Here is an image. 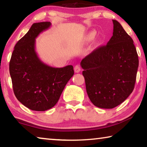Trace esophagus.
Segmentation results:
<instances>
[{
    "instance_id": "34e87169",
    "label": "esophagus",
    "mask_w": 147,
    "mask_h": 147,
    "mask_svg": "<svg viewBox=\"0 0 147 147\" xmlns=\"http://www.w3.org/2000/svg\"><path fill=\"white\" fill-rule=\"evenodd\" d=\"M74 72H75V73H79V72L81 71L80 66L79 65H75V67H74Z\"/></svg>"
}]
</instances>
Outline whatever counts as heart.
<instances>
[{
	"instance_id": "obj_1",
	"label": "heart",
	"mask_w": 147,
	"mask_h": 147,
	"mask_svg": "<svg viewBox=\"0 0 147 147\" xmlns=\"http://www.w3.org/2000/svg\"><path fill=\"white\" fill-rule=\"evenodd\" d=\"M94 36H95V32H91V33H89V34L88 39H89V40H91V39L94 38Z\"/></svg>"
}]
</instances>
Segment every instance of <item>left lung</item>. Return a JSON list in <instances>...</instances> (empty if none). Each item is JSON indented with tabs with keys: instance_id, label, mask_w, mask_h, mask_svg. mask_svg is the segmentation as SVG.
I'll return each mask as SVG.
<instances>
[{
	"instance_id": "left-lung-1",
	"label": "left lung",
	"mask_w": 147,
	"mask_h": 147,
	"mask_svg": "<svg viewBox=\"0 0 147 147\" xmlns=\"http://www.w3.org/2000/svg\"><path fill=\"white\" fill-rule=\"evenodd\" d=\"M112 21L113 36L106 45L94 50L80 63L89 99L104 109L117 106L132 93L139 66L133 39L117 21Z\"/></svg>"
}]
</instances>
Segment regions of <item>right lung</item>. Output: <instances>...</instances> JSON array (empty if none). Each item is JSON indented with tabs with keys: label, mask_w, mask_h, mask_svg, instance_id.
Returning <instances> with one entry per match:
<instances>
[{
	"label": "right lung",
	"mask_w": 147,
	"mask_h": 147,
	"mask_svg": "<svg viewBox=\"0 0 147 147\" xmlns=\"http://www.w3.org/2000/svg\"><path fill=\"white\" fill-rule=\"evenodd\" d=\"M51 26V22L32 24L16 43L9 61L15 95L34 111H46L55 106L74 74L73 65L53 67L44 63L36 53V38Z\"/></svg>",
	"instance_id": "1"
}]
</instances>
